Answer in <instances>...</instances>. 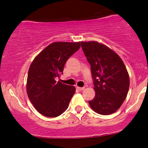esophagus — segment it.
<instances>
[{
    "instance_id": "34e87169",
    "label": "esophagus",
    "mask_w": 148,
    "mask_h": 148,
    "mask_svg": "<svg viewBox=\"0 0 148 148\" xmlns=\"http://www.w3.org/2000/svg\"><path fill=\"white\" fill-rule=\"evenodd\" d=\"M76 89H77L78 90H79V91H82V90H84L85 87H83V88H81V87H76Z\"/></svg>"
}]
</instances>
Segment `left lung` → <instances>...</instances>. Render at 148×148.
I'll return each mask as SVG.
<instances>
[{
  "label": "left lung",
  "mask_w": 148,
  "mask_h": 148,
  "mask_svg": "<svg viewBox=\"0 0 148 148\" xmlns=\"http://www.w3.org/2000/svg\"><path fill=\"white\" fill-rule=\"evenodd\" d=\"M81 47L91 66L96 94L89 104L102 115L114 113L121 106L129 90L127 69L116 53L96 41L81 42Z\"/></svg>",
  "instance_id": "8db88e82"
}]
</instances>
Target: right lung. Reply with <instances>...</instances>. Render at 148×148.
<instances>
[{"label": "right lung", "mask_w": 148, "mask_h": 148, "mask_svg": "<svg viewBox=\"0 0 148 148\" xmlns=\"http://www.w3.org/2000/svg\"><path fill=\"white\" fill-rule=\"evenodd\" d=\"M81 47V42H52L39 53L30 65L27 93L35 109L42 115L56 117L67 109L76 88L60 82L67 59Z\"/></svg>", "instance_id": "add662e5"}]
</instances>
